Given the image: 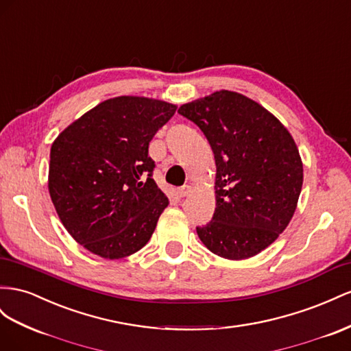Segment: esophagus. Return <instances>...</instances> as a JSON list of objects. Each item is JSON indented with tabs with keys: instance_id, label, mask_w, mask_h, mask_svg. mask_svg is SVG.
<instances>
[{
	"instance_id": "34e87169",
	"label": "esophagus",
	"mask_w": 351,
	"mask_h": 351,
	"mask_svg": "<svg viewBox=\"0 0 351 351\" xmlns=\"http://www.w3.org/2000/svg\"><path fill=\"white\" fill-rule=\"evenodd\" d=\"M191 192H192V186H189V184H187V186H183V187H180L178 191H177V193H178L180 197H184V196H187Z\"/></svg>"
}]
</instances>
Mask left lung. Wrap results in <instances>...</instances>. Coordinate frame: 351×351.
<instances>
[{
    "label": "left lung",
    "instance_id": "left-lung-1",
    "mask_svg": "<svg viewBox=\"0 0 351 351\" xmlns=\"http://www.w3.org/2000/svg\"><path fill=\"white\" fill-rule=\"evenodd\" d=\"M215 158V211L196 227L208 250L227 260L254 257L287 229L302 187L298 147L282 122L243 94L220 90L182 105Z\"/></svg>",
    "mask_w": 351,
    "mask_h": 351
}]
</instances>
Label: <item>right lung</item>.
Listing matches in <instances>:
<instances>
[{"instance_id":"obj_1","label":"right lung","mask_w":351,"mask_h":351,"mask_svg":"<svg viewBox=\"0 0 351 351\" xmlns=\"http://www.w3.org/2000/svg\"><path fill=\"white\" fill-rule=\"evenodd\" d=\"M176 109L164 100L113 97L53 141L49 192L64 229L85 250L118 260L149 242L168 206L152 178L149 143Z\"/></svg>"}]
</instances>
